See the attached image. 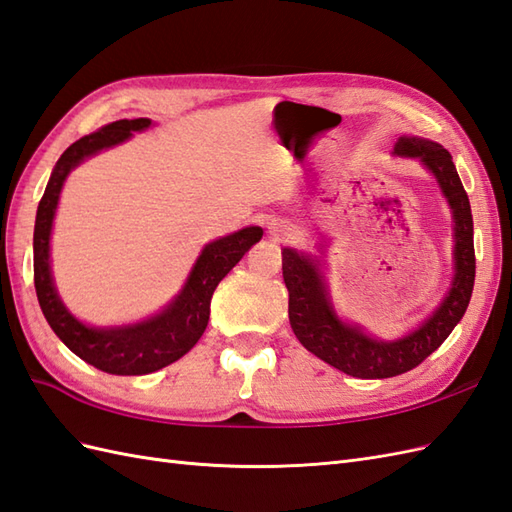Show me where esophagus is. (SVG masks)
Here are the masks:
<instances>
[{"mask_svg":"<svg viewBox=\"0 0 512 512\" xmlns=\"http://www.w3.org/2000/svg\"><path fill=\"white\" fill-rule=\"evenodd\" d=\"M268 231L274 240H285L292 235V225H290V220H285V218H272L268 222Z\"/></svg>","mask_w":512,"mask_h":512,"instance_id":"obj_1","label":"esophagus"}]
</instances>
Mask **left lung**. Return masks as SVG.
<instances>
[{
    "mask_svg": "<svg viewBox=\"0 0 512 512\" xmlns=\"http://www.w3.org/2000/svg\"><path fill=\"white\" fill-rule=\"evenodd\" d=\"M393 155L413 157L426 166L437 179L454 222L450 290L415 331L387 342L365 333L359 324L344 322L333 307L320 259L296 248H283V281L290 292L287 313L294 335L318 359L355 378H391L417 368L465 316L476 279L474 218L452 155L439 142L417 136H400L393 144Z\"/></svg>",
    "mask_w": 512,
    "mask_h": 512,
    "instance_id": "8db88e82",
    "label": "left lung"
}]
</instances>
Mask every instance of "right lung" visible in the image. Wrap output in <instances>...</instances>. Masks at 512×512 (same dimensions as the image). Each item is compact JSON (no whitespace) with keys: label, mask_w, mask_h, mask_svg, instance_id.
<instances>
[{"label":"right lung","mask_w":512,"mask_h":512,"mask_svg":"<svg viewBox=\"0 0 512 512\" xmlns=\"http://www.w3.org/2000/svg\"><path fill=\"white\" fill-rule=\"evenodd\" d=\"M151 127V119H123L93 131L60 155L41 203L36 209L34 225V285L38 305L62 344L97 370L116 376H142L175 363L199 342L218 283L238 264L244 253L264 235L261 227H244L203 246L181 292L170 303L134 324L90 326L77 320L62 303L51 274L49 242L60 201V192L73 168L103 149L116 147L134 136V131Z\"/></svg>","instance_id":"add662e5"}]
</instances>
